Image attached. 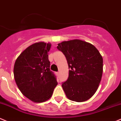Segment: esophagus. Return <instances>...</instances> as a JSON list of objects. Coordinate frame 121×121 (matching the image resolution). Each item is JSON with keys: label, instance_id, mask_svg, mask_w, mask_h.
I'll list each match as a JSON object with an SVG mask.
<instances>
[{"label": "esophagus", "instance_id": "1", "mask_svg": "<svg viewBox=\"0 0 121 121\" xmlns=\"http://www.w3.org/2000/svg\"><path fill=\"white\" fill-rule=\"evenodd\" d=\"M56 75H58V76H59V72H57V73H56Z\"/></svg>", "mask_w": 121, "mask_h": 121}]
</instances>
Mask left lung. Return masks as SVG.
I'll list each match as a JSON object with an SVG mask.
<instances>
[{
  "label": "left lung",
  "instance_id": "left-lung-1",
  "mask_svg": "<svg viewBox=\"0 0 121 121\" xmlns=\"http://www.w3.org/2000/svg\"><path fill=\"white\" fill-rule=\"evenodd\" d=\"M67 59L69 78L62 86L68 99L82 102L97 91L103 73V58L90 43L74 39L58 44Z\"/></svg>",
  "mask_w": 121,
  "mask_h": 121
}]
</instances>
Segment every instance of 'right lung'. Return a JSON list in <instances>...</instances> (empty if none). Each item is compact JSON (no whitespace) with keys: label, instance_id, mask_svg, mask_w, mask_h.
Masks as SVG:
<instances>
[{"label":"right lung","instance_id":"right-lung-1","mask_svg":"<svg viewBox=\"0 0 121 121\" xmlns=\"http://www.w3.org/2000/svg\"><path fill=\"white\" fill-rule=\"evenodd\" d=\"M51 44L39 42L31 44L20 54L15 62L13 75L19 89L34 102L49 99L58 85L50 71L48 52Z\"/></svg>","mask_w":121,"mask_h":121}]
</instances>
